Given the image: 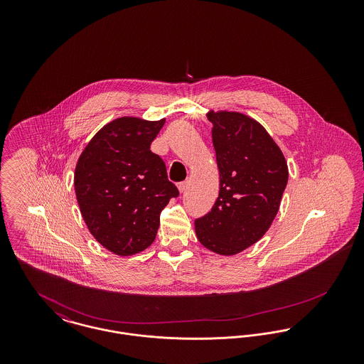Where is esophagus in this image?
Masks as SVG:
<instances>
[{
    "mask_svg": "<svg viewBox=\"0 0 364 364\" xmlns=\"http://www.w3.org/2000/svg\"><path fill=\"white\" fill-rule=\"evenodd\" d=\"M187 187H188V183H187V181H181V183H178V184H177V188H178V191H180L181 193H183V192H186Z\"/></svg>",
    "mask_w": 364,
    "mask_h": 364,
    "instance_id": "obj_1",
    "label": "esophagus"
}]
</instances>
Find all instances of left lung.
I'll return each mask as SVG.
<instances>
[{
  "label": "left lung",
  "mask_w": 364,
  "mask_h": 364,
  "mask_svg": "<svg viewBox=\"0 0 364 364\" xmlns=\"http://www.w3.org/2000/svg\"><path fill=\"white\" fill-rule=\"evenodd\" d=\"M220 171L218 198L195 220L196 237L220 255H236L262 239L277 215L288 165L259 122L239 112H208Z\"/></svg>",
  "instance_id": "obj_1"
}]
</instances>
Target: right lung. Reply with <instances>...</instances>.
I'll list each match as a JSON object with an SVG mask.
<instances>
[{
	"label": "right lung",
	"instance_id": "1",
	"mask_svg": "<svg viewBox=\"0 0 364 364\" xmlns=\"http://www.w3.org/2000/svg\"><path fill=\"white\" fill-rule=\"evenodd\" d=\"M164 124L119 117L94 135L77 159L73 184L82 217L95 240L116 255L150 247L161 211L178 196L165 162L150 150Z\"/></svg>",
	"mask_w": 364,
	"mask_h": 364
}]
</instances>
